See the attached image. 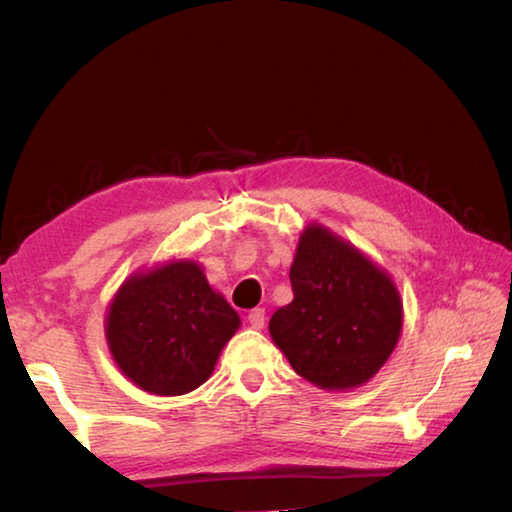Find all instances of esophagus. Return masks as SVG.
I'll use <instances>...</instances> for the list:
<instances>
[{
    "label": "esophagus",
    "mask_w": 512,
    "mask_h": 512,
    "mask_svg": "<svg viewBox=\"0 0 512 512\" xmlns=\"http://www.w3.org/2000/svg\"><path fill=\"white\" fill-rule=\"evenodd\" d=\"M264 320H266V314H264V309H259V307L248 314V323H250V327H255V329H262Z\"/></svg>",
    "instance_id": "1"
}]
</instances>
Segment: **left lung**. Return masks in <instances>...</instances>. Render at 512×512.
<instances>
[{
	"label": "left lung",
	"mask_w": 512,
	"mask_h": 512,
	"mask_svg": "<svg viewBox=\"0 0 512 512\" xmlns=\"http://www.w3.org/2000/svg\"><path fill=\"white\" fill-rule=\"evenodd\" d=\"M293 300L271 316V332L293 370L325 391L366 384L402 332V300L391 275L318 223L300 235L291 264Z\"/></svg>",
	"instance_id": "8db88e82"
}]
</instances>
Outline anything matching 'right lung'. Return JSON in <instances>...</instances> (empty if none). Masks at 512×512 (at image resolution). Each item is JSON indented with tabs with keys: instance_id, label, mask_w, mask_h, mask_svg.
Masks as SVG:
<instances>
[{
	"instance_id": "add662e5",
	"label": "right lung",
	"mask_w": 512,
	"mask_h": 512,
	"mask_svg": "<svg viewBox=\"0 0 512 512\" xmlns=\"http://www.w3.org/2000/svg\"><path fill=\"white\" fill-rule=\"evenodd\" d=\"M241 325L201 264L178 259L121 284L106 316L119 370L142 391L173 397L210 379L223 345Z\"/></svg>"
}]
</instances>
